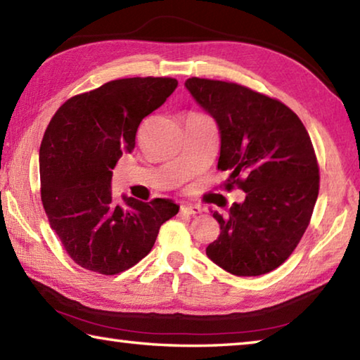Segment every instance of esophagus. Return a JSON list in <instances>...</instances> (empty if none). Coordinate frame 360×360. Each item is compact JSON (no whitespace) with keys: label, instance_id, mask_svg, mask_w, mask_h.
Instances as JSON below:
<instances>
[{"label":"esophagus","instance_id":"1","mask_svg":"<svg viewBox=\"0 0 360 360\" xmlns=\"http://www.w3.org/2000/svg\"><path fill=\"white\" fill-rule=\"evenodd\" d=\"M202 210L198 206H181V214L182 216H198Z\"/></svg>","mask_w":360,"mask_h":360}]
</instances>
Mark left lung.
<instances>
[{
    "instance_id": "left-lung-1",
    "label": "left lung",
    "mask_w": 360,
    "mask_h": 360,
    "mask_svg": "<svg viewBox=\"0 0 360 360\" xmlns=\"http://www.w3.org/2000/svg\"><path fill=\"white\" fill-rule=\"evenodd\" d=\"M186 87L217 122V169L230 172L225 188L246 193L229 216L214 211L221 235L206 255L235 276L270 273L289 259L311 221L319 193L311 139L290 108L245 85L191 77Z\"/></svg>"
}]
</instances>
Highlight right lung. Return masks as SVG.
I'll return each mask as SVG.
<instances>
[{
	"instance_id": "add662e5",
	"label": "right lung",
	"mask_w": 360,
	"mask_h": 360,
	"mask_svg": "<svg viewBox=\"0 0 360 360\" xmlns=\"http://www.w3.org/2000/svg\"><path fill=\"white\" fill-rule=\"evenodd\" d=\"M178 87L173 77H127L65 101L39 149L41 200L65 251L85 270L117 275L154 246L160 225L178 214L172 200L112 197V169L135 149L141 120Z\"/></svg>"
}]
</instances>
